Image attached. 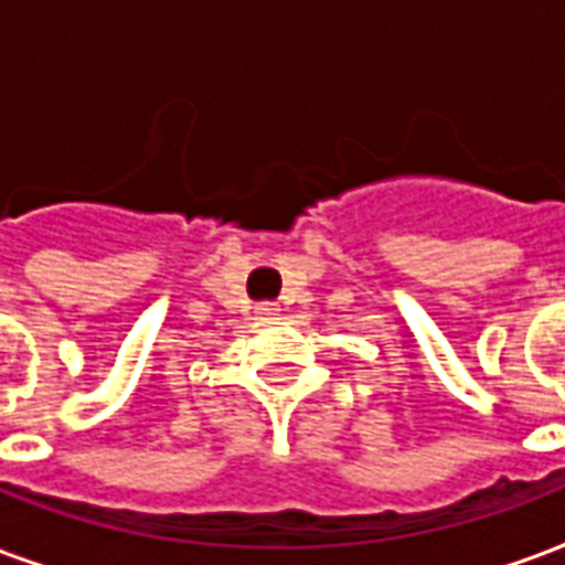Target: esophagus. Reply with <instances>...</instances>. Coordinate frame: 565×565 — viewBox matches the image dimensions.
Returning <instances> with one entry per match:
<instances>
[{
    "label": "esophagus",
    "instance_id": "obj_1",
    "mask_svg": "<svg viewBox=\"0 0 565 565\" xmlns=\"http://www.w3.org/2000/svg\"><path fill=\"white\" fill-rule=\"evenodd\" d=\"M275 311H278V305H271V302L257 305V315H260V317H271V315H275Z\"/></svg>",
    "mask_w": 565,
    "mask_h": 565
}]
</instances>
